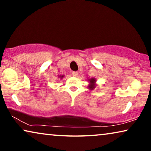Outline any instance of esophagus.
<instances>
[{"label":"esophagus","instance_id":"34e87169","mask_svg":"<svg viewBox=\"0 0 151 151\" xmlns=\"http://www.w3.org/2000/svg\"><path fill=\"white\" fill-rule=\"evenodd\" d=\"M72 75H73V76H74V77H77L78 75V73L77 71H73L72 72Z\"/></svg>","mask_w":151,"mask_h":151}]
</instances>
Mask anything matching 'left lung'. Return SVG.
Listing matches in <instances>:
<instances>
[{"label": "left lung", "mask_w": 151, "mask_h": 151, "mask_svg": "<svg viewBox=\"0 0 151 151\" xmlns=\"http://www.w3.org/2000/svg\"><path fill=\"white\" fill-rule=\"evenodd\" d=\"M88 89L93 90V89H94V88L97 86V84H96L97 80L95 78H88Z\"/></svg>", "instance_id": "8db88e82"}]
</instances>
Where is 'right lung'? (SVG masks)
I'll list each match as a JSON object with an SVG mask.
<instances>
[{"instance_id":"add662e5","label":"right lung","mask_w":151,"mask_h":151,"mask_svg":"<svg viewBox=\"0 0 151 151\" xmlns=\"http://www.w3.org/2000/svg\"><path fill=\"white\" fill-rule=\"evenodd\" d=\"M65 77V76L64 75H61V76H58V78H60V79H63V78Z\"/></svg>"}]
</instances>
